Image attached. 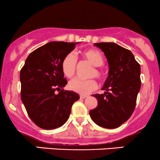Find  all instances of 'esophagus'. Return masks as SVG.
<instances>
[{
  "instance_id": "obj_1",
  "label": "esophagus",
  "mask_w": 160,
  "mask_h": 160,
  "mask_svg": "<svg viewBox=\"0 0 160 160\" xmlns=\"http://www.w3.org/2000/svg\"><path fill=\"white\" fill-rule=\"evenodd\" d=\"M80 98H81V99H84V98H87V95H80Z\"/></svg>"
}]
</instances>
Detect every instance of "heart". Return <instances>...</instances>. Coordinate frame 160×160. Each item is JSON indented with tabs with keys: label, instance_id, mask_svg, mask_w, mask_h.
Returning a JSON list of instances; mask_svg holds the SVG:
<instances>
[{
	"label": "heart",
	"instance_id": "1",
	"mask_svg": "<svg viewBox=\"0 0 160 160\" xmlns=\"http://www.w3.org/2000/svg\"><path fill=\"white\" fill-rule=\"evenodd\" d=\"M82 56L84 59L88 61L92 65L94 66L89 74V78L95 77L100 80H104L105 78L104 71L100 68L104 63L103 55L99 51L95 49H88L82 52ZM62 71L66 78H71L74 76L77 70V58L73 52H70L64 57L61 64ZM98 87V83L94 79L80 80L74 79L68 82V88L71 91L79 94L86 95L95 90Z\"/></svg>",
	"mask_w": 160,
	"mask_h": 160
}]
</instances>
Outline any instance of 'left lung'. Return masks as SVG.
I'll return each mask as SVG.
<instances>
[{"label":"left lung","mask_w":160,"mask_h":160,"mask_svg":"<svg viewBox=\"0 0 160 160\" xmlns=\"http://www.w3.org/2000/svg\"><path fill=\"white\" fill-rule=\"evenodd\" d=\"M109 65V74L102 90L93 96L98 106L89 111L92 120L106 128L119 127L132 114L141 88V67L133 54L114 43H98Z\"/></svg>","instance_id":"obj_1"}]
</instances>
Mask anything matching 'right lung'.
<instances>
[{
	"label": "right lung",
	"instance_id": "add662e5",
	"mask_svg": "<svg viewBox=\"0 0 160 160\" xmlns=\"http://www.w3.org/2000/svg\"><path fill=\"white\" fill-rule=\"evenodd\" d=\"M77 43L49 42L30 53L20 71L22 102L31 120L43 129L65 124L80 98L78 93L64 90L68 82L61 68Z\"/></svg>",
	"mask_w": 160,
	"mask_h": 160
}]
</instances>
